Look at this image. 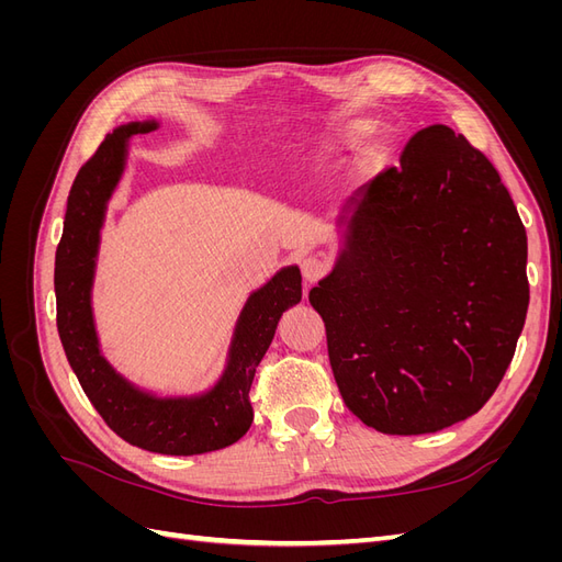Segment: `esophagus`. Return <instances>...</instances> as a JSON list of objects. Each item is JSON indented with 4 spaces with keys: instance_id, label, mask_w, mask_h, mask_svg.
<instances>
[{
    "instance_id": "esophagus-1",
    "label": "esophagus",
    "mask_w": 562,
    "mask_h": 562,
    "mask_svg": "<svg viewBox=\"0 0 562 562\" xmlns=\"http://www.w3.org/2000/svg\"><path fill=\"white\" fill-rule=\"evenodd\" d=\"M300 267H302V279L307 281V283H316L328 271V262L321 260V258H314V255H310V258H304L300 262Z\"/></svg>"
}]
</instances>
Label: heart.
Here are the masks:
<instances>
[{
  "instance_id": "1",
  "label": "heart",
  "mask_w": 562,
  "mask_h": 562,
  "mask_svg": "<svg viewBox=\"0 0 562 562\" xmlns=\"http://www.w3.org/2000/svg\"><path fill=\"white\" fill-rule=\"evenodd\" d=\"M356 131H359V133H361L363 128L359 126V128H356ZM353 135H356V133H353ZM349 140H356V138H347V143H349ZM330 151H337V145H328V147H326V151H323V155H330Z\"/></svg>"
}]
</instances>
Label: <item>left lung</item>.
<instances>
[{
  "label": "left lung",
  "instance_id": "left-lung-1",
  "mask_svg": "<svg viewBox=\"0 0 562 562\" xmlns=\"http://www.w3.org/2000/svg\"><path fill=\"white\" fill-rule=\"evenodd\" d=\"M310 291L339 394L368 427L434 434L495 394L525 326L527 234L497 168L436 124L342 209Z\"/></svg>",
  "mask_w": 562,
  "mask_h": 562
}]
</instances>
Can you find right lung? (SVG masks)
<instances>
[{"instance_id":"right-lung-1","label":"right lung","mask_w":562,"mask_h":562,"mask_svg":"<svg viewBox=\"0 0 562 562\" xmlns=\"http://www.w3.org/2000/svg\"><path fill=\"white\" fill-rule=\"evenodd\" d=\"M155 128H159L155 119L116 126L79 168L56 250V321L67 361L108 427L135 448L187 457L227 448L250 429L248 391L255 368L274 339L281 314L302 300V277L295 265L283 267L250 293L236 321L223 375L203 394L155 396L119 375L100 353L91 288L100 229L124 173L128 140Z\"/></svg>"}]
</instances>
